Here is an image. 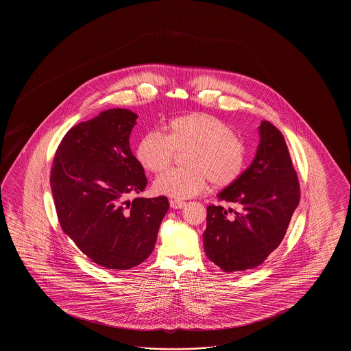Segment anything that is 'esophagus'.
<instances>
[{"label": "esophagus", "mask_w": 351, "mask_h": 351, "mask_svg": "<svg viewBox=\"0 0 351 351\" xmlns=\"http://www.w3.org/2000/svg\"><path fill=\"white\" fill-rule=\"evenodd\" d=\"M185 204H186L185 201L176 200V199H175V200L169 201V205H171V208H172V209H182V208L185 206Z\"/></svg>", "instance_id": "obj_1"}]
</instances>
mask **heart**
Segmentation results:
<instances>
[{"instance_id": "obj_1", "label": "heart", "mask_w": 351, "mask_h": 351, "mask_svg": "<svg viewBox=\"0 0 351 351\" xmlns=\"http://www.w3.org/2000/svg\"><path fill=\"white\" fill-rule=\"evenodd\" d=\"M168 135L145 134L136 146L138 162L151 172L169 167L176 151L185 154L182 169H171L155 182L160 195L189 199L199 195L208 180L216 188L235 183L246 167V147L222 119L193 112L169 121Z\"/></svg>"}]
</instances>
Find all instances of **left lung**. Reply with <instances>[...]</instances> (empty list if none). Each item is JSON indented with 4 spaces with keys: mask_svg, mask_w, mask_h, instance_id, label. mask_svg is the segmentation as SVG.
I'll return each instance as SVG.
<instances>
[{
    "mask_svg": "<svg viewBox=\"0 0 351 351\" xmlns=\"http://www.w3.org/2000/svg\"><path fill=\"white\" fill-rule=\"evenodd\" d=\"M259 138L250 166L218 193L219 200L237 205L238 210L206 208L204 250L225 272L261 266L283 241L300 201L299 179L283 134L262 121Z\"/></svg>",
    "mask_w": 351,
    "mask_h": 351,
    "instance_id": "1",
    "label": "left lung"
}]
</instances>
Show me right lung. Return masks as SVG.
Returning a JSON list of instances; mask_svg holds the SVG:
<instances>
[{
  "label": "right lung",
  "instance_id": "add662e5",
  "mask_svg": "<svg viewBox=\"0 0 351 351\" xmlns=\"http://www.w3.org/2000/svg\"><path fill=\"white\" fill-rule=\"evenodd\" d=\"M136 118L118 108L77 123L62 139L51 169L63 232L106 269H129L145 262L169 208L166 196L128 200L147 184L130 150Z\"/></svg>",
  "mask_w": 351,
  "mask_h": 351
}]
</instances>
